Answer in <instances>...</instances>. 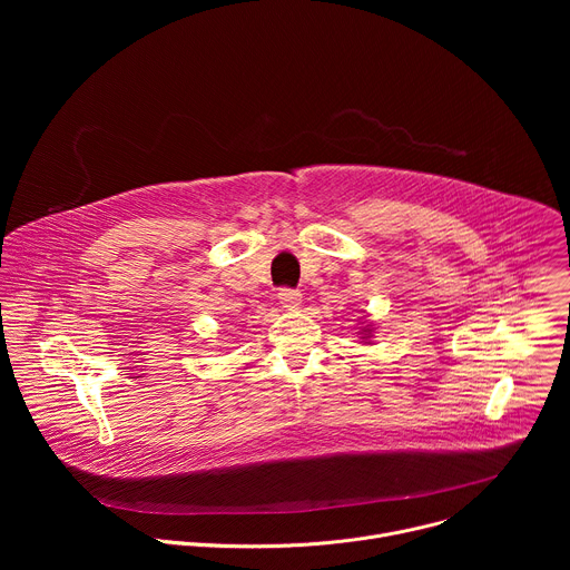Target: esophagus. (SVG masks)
<instances>
[{"label": "esophagus", "instance_id": "34e87169", "mask_svg": "<svg viewBox=\"0 0 570 570\" xmlns=\"http://www.w3.org/2000/svg\"><path fill=\"white\" fill-rule=\"evenodd\" d=\"M277 299L282 302L284 308L293 311V308H297V306L302 304V293H299V291H293V288H279Z\"/></svg>", "mask_w": 570, "mask_h": 570}]
</instances>
